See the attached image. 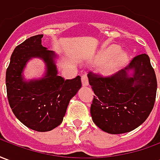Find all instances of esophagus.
Segmentation results:
<instances>
[{
  "label": "esophagus",
  "instance_id": "34e87169",
  "mask_svg": "<svg viewBox=\"0 0 160 160\" xmlns=\"http://www.w3.org/2000/svg\"><path fill=\"white\" fill-rule=\"evenodd\" d=\"M81 82H82V86L86 87V86H88V78H87V74H83L81 76Z\"/></svg>",
  "mask_w": 160,
  "mask_h": 160
}]
</instances>
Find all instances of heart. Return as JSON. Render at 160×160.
Wrapping results in <instances>:
<instances>
[{
	"mask_svg": "<svg viewBox=\"0 0 160 160\" xmlns=\"http://www.w3.org/2000/svg\"><path fill=\"white\" fill-rule=\"evenodd\" d=\"M119 47L112 45L102 49L98 54L94 62L104 63L103 73L105 74H113L122 69L128 62V54L125 51H118Z\"/></svg>",
	"mask_w": 160,
	"mask_h": 160,
	"instance_id": "obj_1",
	"label": "heart"
}]
</instances>
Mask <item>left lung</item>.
I'll return each mask as SVG.
<instances>
[{
    "label": "left lung",
    "mask_w": 160,
    "mask_h": 160,
    "mask_svg": "<svg viewBox=\"0 0 160 160\" xmlns=\"http://www.w3.org/2000/svg\"><path fill=\"white\" fill-rule=\"evenodd\" d=\"M133 71L132 76L129 71ZM93 90L91 115L98 127L109 134L134 130L147 120L154 105L157 79L147 54L134 57L129 65L103 77L90 72Z\"/></svg>",
    "instance_id": "obj_1"
}]
</instances>
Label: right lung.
Segmentation results:
<instances>
[{
	"mask_svg": "<svg viewBox=\"0 0 160 160\" xmlns=\"http://www.w3.org/2000/svg\"><path fill=\"white\" fill-rule=\"evenodd\" d=\"M42 37H31L17 46L6 73L7 94L13 114L26 127L38 132L52 130L62 123L70 99L81 87L79 75L73 80L58 75L56 55L42 45ZM34 57L45 62L46 75L26 82L22 70Z\"/></svg>",
	"mask_w": 160,
	"mask_h": 160,
	"instance_id": "right-lung-1",
	"label": "right lung"
}]
</instances>
